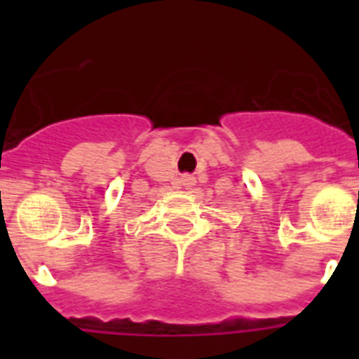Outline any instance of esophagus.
<instances>
[{
  "instance_id": "34e87169",
  "label": "esophagus",
  "mask_w": 359,
  "mask_h": 359,
  "mask_svg": "<svg viewBox=\"0 0 359 359\" xmlns=\"http://www.w3.org/2000/svg\"><path fill=\"white\" fill-rule=\"evenodd\" d=\"M180 184L184 186V188H191V186L196 184V179H194L191 175H182V179H180Z\"/></svg>"
}]
</instances>
